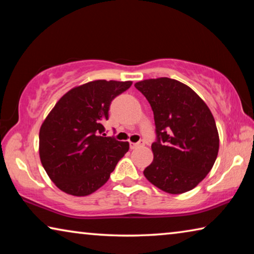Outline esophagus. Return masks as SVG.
<instances>
[{"mask_svg": "<svg viewBox=\"0 0 254 254\" xmlns=\"http://www.w3.org/2000/svg\"><path fill=\"white\" fill-rule=\"evenodd\" d=\"M143 143H144L143 141H139V142H130V148L135 149L136 147H139V145H142Z\"/></svg>", "mask_w": 254, "mask_h": 254, "instance_id": "1", "label": "esophagus"}]
</instances>
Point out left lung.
Wrapping results in <instances>:
<instances>
[{
    "label": "left lung",
    "instance_id": "obj_1",
    "mask_svg": "<svg viewBox=\"0 0 254 254\" xmlns=\"http://www.w3.org/2000/svg\"><path fill=\"white\" fill-rule=\"evenodd\" d=\"M134 86L151 105L157 132L153 161L143 175L168 194L191 190L217 158L220 137L212 112L189 86L176 79H144Z\"/></svg>",
    "mask_w": 254,
    "mask_h": 254
}]
</instances>
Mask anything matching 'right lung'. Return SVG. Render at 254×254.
Instances as JSON below:
<instances>
[{
  "label": "right lung",
  "instance_id": "right-lung-1",
  "mask_svg": "<svg viewBox=\"0 0 254 254\" xmlns=\"http://www.w3.org/2000/svg\"><path fill=\"white\" fill-rule=\"evenodd\" d=\"M131 80L97 79L76 86L56 103L39 131L42 166L60 190L87 196L101 188L128 150V142L105 136L102 122L111 102Z\"/></svg>",
  "mask_w": 254,
  "mask_h": 254
}]
</instances>
